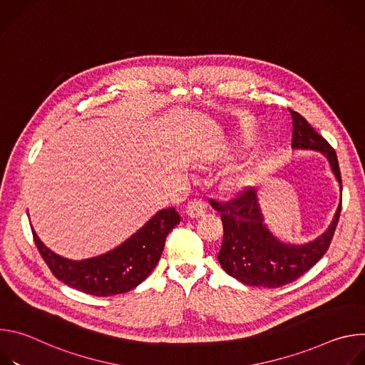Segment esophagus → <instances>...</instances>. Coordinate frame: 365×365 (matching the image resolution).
Instances as JSON below:
<instances>
[{
	"mask_svg": "<svg viewBox=\"0 0 365 365\" xmlns=\"http://www.w3.org/2000/svg\"><path fill=\"white\" fill-rule=\"evenodd\" d=\"M205 212H206V205H205V202H202L199 199L190 200L186 206V215L190 217V218L203 217Z\"/></svg>",
	"mask_w": 365,
	"mask_h": 365,
	"instance_id": "1",
	"label": "esophagus"
}]
</instances>
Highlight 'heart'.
Segmentation results:
<instances>
[{"instance_id":"1","label":"heart","mask_w":365,"mask_h":365,"mask_svg":"<svg viewBox=\"0 0 365 365\" xmlns=\"http://www.w3.org/2000/svg\"><path fill=\"white\" fill-rule=\"evenodd\" d=\"M257 179H258V168L255 165H250V166L241 169L240 172L234 173L232 176H230L224 182V190L231 195L241 193V192L250 189L251 186H254Z\"/></svg>"}]
</instances>
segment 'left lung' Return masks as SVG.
<instances>
[{"label":"left lung","instance_id":"obj_1","mask_svg":"<svg viewBox=\"0 0 365 365\" xmlns=\"http://www.w3.org/2000/svg\"><path fill=\"white\" fill-rule=\"evenodd\" d=\"M290 114L293 120L292 147L319 151L325 155L339 186V203L331 224L319 237L303 244H293L282 241L269 230L257 189L250 187L228 203L212 200L211 205L221 212L224 225L218 262L231 277L248 286L280 287L314 267L327 252L341 214L342 185L334 148L300 114L296 111H290Z\"/></svg>","mask_w":365,"mask_h":365}]
</instances>
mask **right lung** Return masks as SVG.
Returning a JSON list of instances; mask_svg holds the SVG:
<instances>
[{"label":"right lung","mask_w":365,"mask_h":365,"mask_svg":"<svg viewBox=\"0 0 365 365\" xmlns=\"http://www.w3.org/2000/svg\"><path fill=\"white\" fill-rule=\"evenodd\" d=\"M180 222L175 207L155 212L137 232L106 254L85 259L65 258L43 244L31 227L43 259L65 284L93 296H114L137 287L159 263L169 232Z\"/></svg>","instance_id":"add662e5"}]
</instances>
